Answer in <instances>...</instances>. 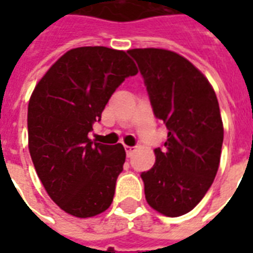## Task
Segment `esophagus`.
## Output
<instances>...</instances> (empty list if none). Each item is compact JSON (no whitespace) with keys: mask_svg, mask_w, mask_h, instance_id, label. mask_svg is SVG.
Listing matches in <instances>:
<instances>
[{"mask_svg":"<svg viewBox=\"0 0 253 253\" xmlns=\"http://www.w3.org/2000/svg\"><path fill=\"white\" fill-rule=\"evenodd\" d=\"M126 154L127 157H131L132 154H134V152H135V148H131V146H126Z\"/></svg>","mask_w":253,"mask_h":253,"instance_id":"1","label":"esophagus"}]
</instances>
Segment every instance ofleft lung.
Listing matches in <instances>:
<instances>
[{
  "label": "left lung",
  "instance_id": "obj_1",
  "mask_svg": "<svg viewBox=\"0 0 253 253\" xmlns=\"http://www.w3.org/2000/svg\"><path fill=\"white\" fill-rule=\"evenodd\" d=\"M148 89L154 116L164 122L168 138L154 149L156 164L142 172L145 198L168 217L191 211L217 175L223 126L217 96L190 61L169 50H128Z\"/></svg>",
  "mask_w": 253,
  "mask_h": 253
}]
</instances>
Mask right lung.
<instances>
[{
	"instance_id": "1",
	"label": "right lung",
	"mask_w": 253,
	"mask_h": 253,
	"mask_svg": "<svg viewBox=\"0 0 253 253\" xmlns=\"http://www.w3.org/2000/svg\"><path fill=\"white\" fill-rule=\"evenodd\" d=\"M138 69L127 52L73 48L54 63L28 104V148L47 194L63 211L88 218L112 203L126 152L88 134L125 78Z\"/></svg>"
}]
</instances>
